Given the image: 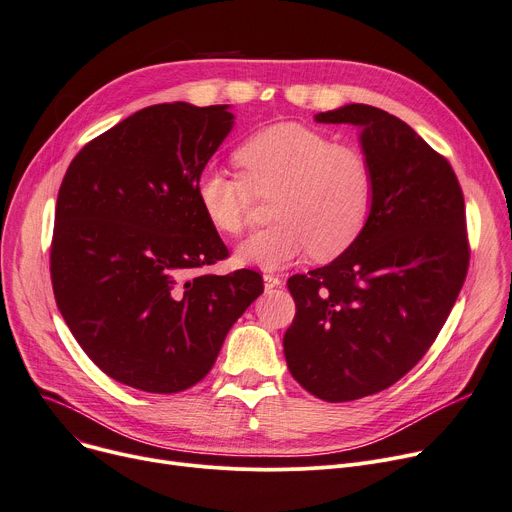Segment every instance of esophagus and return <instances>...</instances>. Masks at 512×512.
I'll return each mask as SVG.
<instances>
[{
	"instance_id": "34e87169",
	"label": "esophagus",
	"mask_w": 512,
	"mask_h": 512,
	"mask_svg": "<svg viewBox=\"0 0 512 512\" xmlns=\"http://www.w3.org/2000/svg\"><path fill=\"white\" fill-rule=\"evenodd\" d=\"M263 284H265V290H271V288H278L282 284V280L274 274H263Z\"/></svg>"
}]
</instances>
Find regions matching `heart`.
I'll use <instances>...</instances> for the list:
<instances>
[{
  "instance_id": "b5f03b06",
  "label": "heart",
  "mask_w": 512,
  "mask_h": 512,
  "mask_svg": "<svg viewBox=\"0 0 512 512\" xmlns=\"http://www.w3.org/2000/svg\"><path fill=\"white\" fill-rule=\"evenodd\" d=\"M243 170L232 177L206 168L195 181L197 206L208 224L238 236L251 222L253 193L271 197L269 228L236 249V261L282 269L306 253L333 259L362 234L372 203V173L364 154L300 123L253 133L234 154Z\"/></svg>"
}]
</instances>
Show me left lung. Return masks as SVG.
Instances as JSON below:
<instances>
[{
  "instance_id": "left-lung-1",
  "label": "left lung",
  "mask_w": 512,
  "mask_h": 512,
  "mask_svg": "<svg viewBox=\"0 0 512 512\" xmlns=\"http://www.w3.org/2000/svg\"><path fill=\"white\" fill-rule=\"evenodd\" d=\"M315 121L356 125L372 173L354 245L288 280V368L306 391L337 403L391 387L422 360L465 282L469 245L453 168L410 125L358 102Z\"/></svg>"
}]
</instances>
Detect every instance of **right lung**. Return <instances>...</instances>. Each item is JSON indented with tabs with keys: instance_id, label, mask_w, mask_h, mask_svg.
I'll return each mask as SVG.
<instances>
[{
	"instance_id": "right-lung-1",
	"label": "right lung",
	"mask_w": 512,
	"mask_h": 512,
	"mask_svg": "<svg viewBox=\"0 0 512 512\" xmlns=\"http://www.w3.org/2000/svg\"><path fill=\"white\" fill-rule=\"evenodd\" d=\"M228 109L146 107L88 142L59 187L57 309L88 358L127 387L179 393L199 383L263 292L251 269L187 278L228 257L195 199L234 125Z\"/></svg>"
}]
</instances>
